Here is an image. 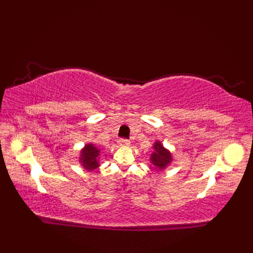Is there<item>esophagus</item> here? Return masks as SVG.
Instances as JSON below:
<instances>
[{
    "mask_svg": "<svg viewBox=\"0 0 253 253\" xmlns=\"http://www.w3.org/2000/svg\"><path fill=\"white\" fill-rule=\"evenodd\" d=\"M118 144H120L121 147H129L130 141L127 140V139H120V140H118Z\"/></svg>",
    "mask_w": 253,
    "mask_h": 253,
    "instance_id": "esophagus-1",
    "label": "esophagus"
}]
</instances>
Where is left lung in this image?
I'll list each match as a JSON object with an SVG mask.
<instances>
[{"instance_id":"1","label":"left lung","mask_w":253,"mask_h":253,"mask_svg":"<svg viewBox=\"0 0 253 253\" xmlns=\"http://www.w3.org/2000/svg\"><path fill=\"white\" fill-rule=\"evenodd\" d=\"M153 150L150 161L153 165V169L157 170H164L168 166L173 162V157L169 150L166 149L162 142L157 140L153 144Z\"/></svg>"}]
</instances>
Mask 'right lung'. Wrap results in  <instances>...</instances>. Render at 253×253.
Listing matches in <instances>:
<instances>
[{
    "label": "right lung",
    "mask_w": 253,
    "mask_h": 253,
    "mask_svg": "<svg viewBox=\"0 0 253 253\" xmlns=\"http://www.w3.org/2000/svg\"><path fill=\"white\" fill-rule=\"evenodd\" d=\"M100 149L93 143H87L80 151L79 163L85 170L92 171L100 166Z\"/></svg>",
    "instance_id": "1"
}]
</instances>
